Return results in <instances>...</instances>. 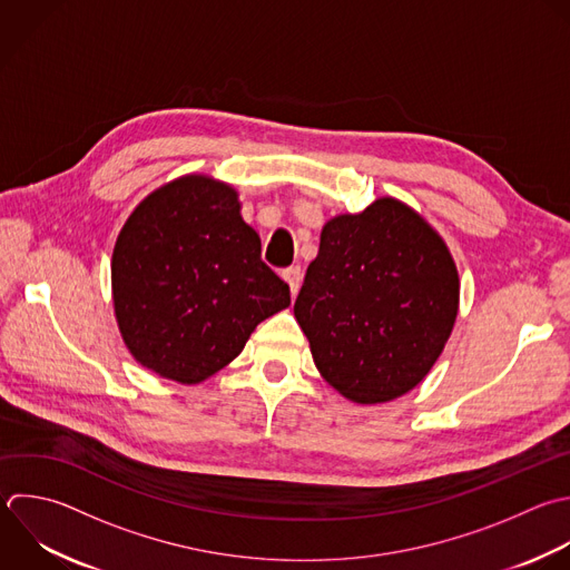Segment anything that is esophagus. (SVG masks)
Masks as SVG:
<instances>
[{
  "label": "esophagus",
  "instance_id": "1",
  "mask_svg": "<svg viewBox=\"0 0 570 570\" xmlns=\"http://www.w3.org/2000/svg\"><path fill=\"white\" fill-rule=\"evenodd\" d=\"M283 278L287 281L292 296H296V292H298V287H301V281H303V272H301V267L296 265V267L285 269V272H283Z\"/></svg>",
  "mask_w": 570,
  "mask_h": 570
}]
</instances>
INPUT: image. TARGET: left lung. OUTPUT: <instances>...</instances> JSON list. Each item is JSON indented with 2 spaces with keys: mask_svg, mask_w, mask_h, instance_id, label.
Returning <instances> with one entry per match:
<instances>
[{
  "mask_svg": "<svg viewBox=\"0 0 570 570\" xmlns=\"http://www.w3.org/2000/svg\"><path fill=\"white\" fill-rule=\"evenodd\" d=\"M456 309L459 274L443 238L396 198L325 223L294 303L321 376L363 405L425 379Z\"/></svg>",
  "mask_w": 570,
  "mask_h": 570,
  "instance_id": "left-lung-1",
  "label": "left lung"
}]
</instances>
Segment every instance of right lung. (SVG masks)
Instances as JSON below:
<instances>
[{"instance_id": "right-lung-1", "label": "right lung", "mask_w": 570, "mask_h": 570, "mask_svg": "<svg viewBox=\"0 0 570 570\" xmlns=\"http://www.w3.org/2000/svg\"><path fill=\"white\" fill-rule=\"evenodd\" d=\"M111 287L134 358L185 385L229 365L256 325L289 305V285L261 261L238 191L200 174L134 209L116 240Z\"/></svg>"}]
</instances>
